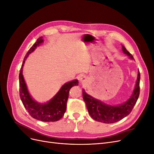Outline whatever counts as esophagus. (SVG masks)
I'll list each match as a JSON object with an SVG mask.
<instances>
[{"instance_id": "obj_1", "label": "esophagus", "mask_w": 154, "mask_h": 154, "mask_svg": "<svg viewBox=\"0 0 154 154\" xmlns=\"http://www.w3.org/2000/svg\"><path fill=\"white\" fill-rule=\"evenodd\" d=\"M87 82V78L86 76H82L80 78V82L82 84H85Z\"/></svg>"}]
</instances>
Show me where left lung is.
I'll list each match as a JSON object with an SVG mask.
<instances>
[{
  "mask_svg": "<svg viewBox=\"0 0 154 154\" xmlns=\"http://www.w3.org/2000/svg\"><path fill=\"white\" fill-rule=\"evenodd\" d=\"M123 52L128 57L134 59L133 56L130 54L123 45H122ZM139 82H140V72L138 71L137 81L132 95L130 98L123 104L116 106L106 105L89 94H87L84 89H82L83 99L86 104L91 117L96 122L104 123H114L122 120L127 116L132 110L139 96Z\"/></svg>",
  "mask_w": 154,
  "mask_h": 154,
  "instance_id": "1",
  "label": "left lung"
}]
</instances>
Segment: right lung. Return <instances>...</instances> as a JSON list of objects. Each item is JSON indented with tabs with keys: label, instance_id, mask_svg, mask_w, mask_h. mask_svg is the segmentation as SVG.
Returning a JSON list of instances; mask_svg holds the SVG:
<instances>
[{
	"label": "right lung",
	"instance_id": "obj_1",
	"mask_svg": "<svg viewBox=\"0 0 154 154\" xmlns=\"http://www.w3.org/2000/svg\"><path fill=\"white\" fill-rule=\"evenodd\" d=\"M43 37L40 36L36 42L32 45L28 52L26 54L19 73V90L20 97L25 109L30 116L37 120L45 122H54L61 119L66 111L67 101L69 97V92L71 88L75 85H78V80L66 83L60 88L52 99L45 103H40L35 101L29 94V91L22 74V69L26 58L29 54L33 52L44 40Z\"/></svg>",
	"mask_w": 154,
	"mask_h": 154
}]
</instances>
